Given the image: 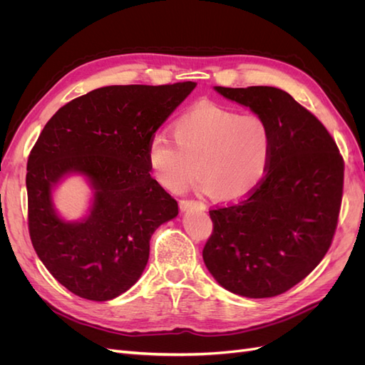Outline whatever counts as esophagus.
<instances>
[{
  "label": "esophagus",
  "mask_w": 365,
  "mask_h": 365,
  "mask_svg": "<svg viewBox=\"0 0 365 365\" xmlns=\"http://www.w3.org/2000/svg\"><path fill=\"white\" fill-rule=\"evenodd\" d=\"M192 207L200 208V210H204V208H205V205H204L202 202L196 201V200H181V201H180V208H181V210H187V208H192Z\"/></svg>",
  "instance_id": "esophagus-1"
}]
</instances>
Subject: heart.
I'll return each instance as SVG.
<instances>
[{"instance_id": "heart-1", "label": "heart", "mask_w": 365, "mask_h": 365, "mask_svg": "<svg viewBox=\"0 0 365 365\" xmlns=\"http://www.w3.org/2000/svg\"><path fill=\"white\" fill-rule=\"evenodd\" d=\"M272 130L257 114L201 105L173 123V138L155 134L148 145L149 169L163 187L182 190L196 170V187L217 201L248 196L267 176Z\"/></svg>"}]
</instances>
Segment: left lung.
<instances>
[{
  "label": "left lung",
  "mask_w": 365,
  "mask_h": 365,
  "mask_svg": "<svg viewBox=\"0 0 365 365\" xmlns=\"http://www.w3.org/2000/svg\"><path fill=\"white\" fill-rule=\"evenodd\" d=\"M216 91L250 106L272 130L264 180L237 202L210 210L205 267L225 289L268 298L289 291L323 260L336 231L344 160L311 111L274 86Z\"/></svg>",
  "instance_id": "8db88e82"
}]
</instances>
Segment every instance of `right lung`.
<instances>
[{
	"instance_id": "right-lung-1",
	"label": "right lung",
	"mask_w": 365,
	"mask_h": 365,
	"mask_svg": "<svg viewBox=\"0 0 365 365\" xmlns=\"http://www.w3.org/2000/svg\"><path fill=\"white\" fill-rule=\"evenodd\" d=\"M195 86L97 88L43 126L27 161L29 233L41 262L74 295L106 302L126 292L146 267L153 231L178 215L149 173L148 145ZM70 171L96 189L91 217L77 225L51 208V185Z\"/></svg>"
}]
</instances>
